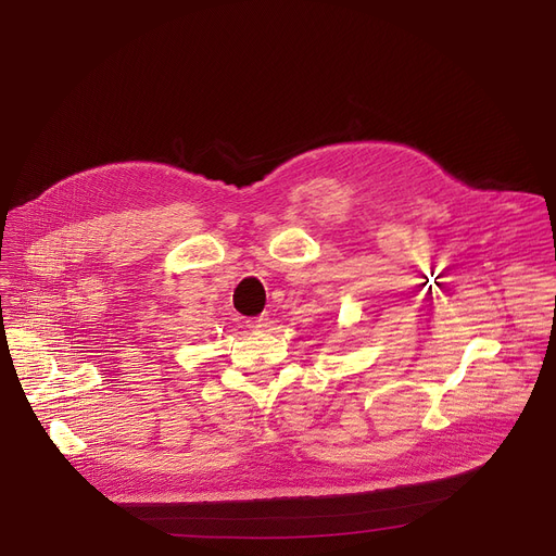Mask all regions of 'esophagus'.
Instances as JSON below:
<instances>
[{
  "mask_svg": "<svg viewBox=\"0 0 556 556\" xmlns=\"http://www.w3.org/2000/svg\"><path fill=\"white\" fill-rule=\"evenodd\" d=\"M268 324H270V319H268V314L255 316V319H249V321H247V326H249L251 330H255V332H264V330L268 328Z\"/></svg>",
  "mask_w": 556,
  "mask_h": 556,
  "instance_id": "obj_1",
  "label": "esophagus"
}]
</instances>
